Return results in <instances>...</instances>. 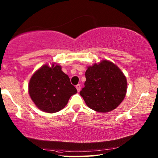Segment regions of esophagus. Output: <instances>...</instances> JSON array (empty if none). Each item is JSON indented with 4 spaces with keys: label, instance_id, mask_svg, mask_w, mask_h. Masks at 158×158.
<instances>
[{
    "label": "esophagus",
    "instance_id": "34e87169",
    "mask_svg": "<svg viewBox=\"0 0 158 158\" xmlns=\"http://www.w3.org/2000/svg\"><path fill=\"white\" fill-rule=\"evenodd\" d=\"M76 88H77V92H79L80 91V89H81V86H80L79 84L77 85H76Z\"/></svg>",
    "mask_w": 158,
    "mask_h": 158
}]
</instances>
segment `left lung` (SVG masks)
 I'll return each mask as SVG.
<instances>
[{
	"mask_svg": "<svg viewBox=\"0 0 158 158\" xmlns=\"http://www.w3.org/2000/svg\"><path fill=\"white\" fill-rule=\"evenodd\" d=\"M85 75V86L80 95L90 109L109 112L123 101L126 94V78L113 63L103 60L89 66Z\"/></svg>",
	"mask_w": 158,
	"mask_h": 158,
	"instance_id": "obj_1",
	"label": "left lung"
}]
</instances>
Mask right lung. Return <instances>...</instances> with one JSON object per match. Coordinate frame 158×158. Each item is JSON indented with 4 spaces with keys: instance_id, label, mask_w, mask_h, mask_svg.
<instances>
[{
    "instance_id": "1",
    "label": "right lung",
    "mask_w": 158,
    "mask_h": 158,
    "mask_svg": "<svg viewBox=\"0 0 158 158\" xmlns=\"http://www.w3.org/2000/svg\"><path fill=\"white\" fill-rule=\"evenodd\" d=\"M28 92L39 109L53 113L62 109L77 90L61 66L52 64L43 66L35 73L30 80Z\"/></svg>"
}]
</instances>
